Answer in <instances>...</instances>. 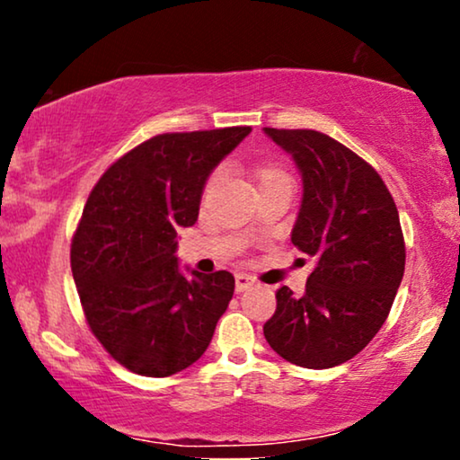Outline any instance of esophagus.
I'll return each instance as SVG.
<instances>
[{
	"instance_id": "obj_1",
	"label": "esophagus",
	"mask_w": 460,
	"mask_h": 460,
	"mask_svg": "<svg viewBox=\"0 0 460 460\" xmlns=\"http://www.w3.org/2000/svg\"><path fill=\"white\" fill-rule=\"evenodd\" d=\"M255 285V280L251 279L249 274H236V291L238 293H243V291H247V288H251Z\"/></svg>"
}]
</instances>
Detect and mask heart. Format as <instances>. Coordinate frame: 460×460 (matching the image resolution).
Wrapping results in <instances>:
<instances>
[{
  "mask_svg": "<svg viewBox=\"0 0 460 460\" xmlns=\"http://www.w3.org/2000/svg\"><path fill=\"white\" fill-rule=\"evenodd\" d=\"M268 173H276V172H274V169H270V172H263L261 178H263V175H268Z\"/></svg>",
  "mask_w": 460,
  "mask_h": 460,
  "instance_id": "1",
  "label": "heart"
}]
</instances>
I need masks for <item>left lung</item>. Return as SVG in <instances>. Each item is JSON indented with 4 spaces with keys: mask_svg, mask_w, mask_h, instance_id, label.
Returning a JSON list of instances; mask_svg holds the SVG:
<instances>
[{
    "mask_svg": "<svg viewBox=\"0 0 460 460\" xmlns=\"http://www.w3.org/2000/svg\"><path fill=\"white\" fill-rule=\"evenodd\" d=\"M299 169L301 205L291 241L314 260L301 297L276 293L263 335L305 368L354 358L385 323L404 276V236L381 175L343 144L314 129L263 128Z\"/></svg>",
    "mask_w": 460,
    "mask_h": 460,
    "instance_id": "8db88e82",
    "label": "left lung"
}]
</instances>
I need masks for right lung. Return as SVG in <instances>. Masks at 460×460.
<instances>
[{
    "instance_id": "obj_1",
    "label": "right lung",
    "mask_w": 460,
    "mask_h": 460,
    "mask_svg": "<svg viewBox=\"0 0 460 460\" xmlns=\"http://www.w3.org/2000/svg\"><path fill=\"white\" fill-rule=\"evenodd\" d=\"M251 134H163L121 156L87 199L71 268L87 324L131 373L169 376L199 360L234 295V276L181 268L178 230L199 217L207 180Z\"/></svg>"
}]
</instances>
